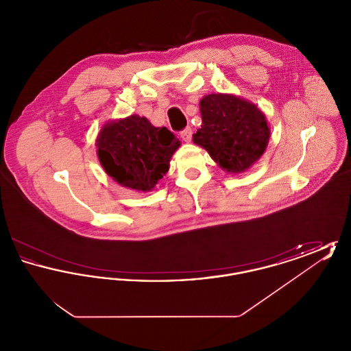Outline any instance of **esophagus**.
Instances as JSON below:
<instances>
[{
  "label": "esophagus",
  "mask_w": 351,
  "mask_h": 351,
  "mask_svg": "<svg viewBox=\"0 0 351 351\" xmlns=\"http://www.w3.org/2000/svg\"><path fill=\"white\" fill-rule=\"evenodd\" d=\"M180 138L183 139L184 142H191V139H192V129L191 128L184 129L183 132L180 133Z\"/></svg>",
  "instance_id": "obj_1"
}]
</instances>
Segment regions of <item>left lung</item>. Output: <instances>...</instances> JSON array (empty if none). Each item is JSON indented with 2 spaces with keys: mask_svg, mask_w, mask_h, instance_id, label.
I'll return each mask as SVG.
<instances>
[{
  "mask_svg": "<svg viewBox=\"0 0 351 351\" xmlns=\"http://www.w3.org/2000/svg\"><path fill=\"white\" fill-rule=\"evenodd\" d=\"M202 125L193 143L209 152L228 173L245 172L267 149L269 126L251 101L230 93H210L200 100Z\"/></svg>",
  "mask_w": 351,
  "mask_h": 351,
  "instance_id": "obj_1",
  "label": "left lung"
}]
</instances>
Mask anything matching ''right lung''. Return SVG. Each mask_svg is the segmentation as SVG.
<instances>
[{"mask_svg":"<svg viewBox=\"0 0 351 351\" xmlns=\"http://www.w3.org/2000/svg\"><path fill=\"white\" fill-rule=\"evenodd\" d=\"M104 171L119 185L150 192L169 169L180 141L167 128H155L146 117L133 114L108 121L96 139Z\"/></svg>","mask_w":351,"mask_h":351,"instance_id":"obj_1","label":"right lung"}]
</instances>
